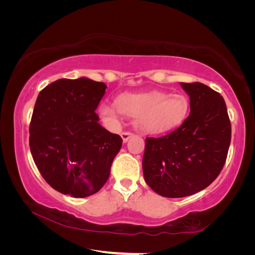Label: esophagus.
Masks as SVG:
<instances>
[{"label":"esophagus","instance_id":"esophagus-1","mask_svg":"<svg viewBox=\"0 0 255 255\" xmlns=\"http://www.w3.org/2000/svg\"><path fill=\"white\" fill-rule=\"evenodd\" d=\"M133 136L132 132H128V131H125V132H122V138H123V141L124 143H126V141H128V139L130 137Z\"/></svg>","mask_w":255,"mask_h":255}]
</instances>
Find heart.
Segmentation results:
<instances>
[{
  "label": "heart",
  "mask_w": 255,
  "mask_h": 255,
  "mask_svg": "<svg viewBox=\"0 0 255 255\" xmlns=\"http://www.w3.org/2000/svg\"><path fill=\"white\" fill-rule=\"evenodd\" d=\"M189 99L180 93L164 91L127 93L117 98L116 103L103 102L99 114L108 124H117L122 114L133 117L135 127L145 133L167 132L181 126L188 117Z\"/></svg>",
  "instance_id": "heart-1"
}]
</instances>
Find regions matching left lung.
I'll return each mask as SVG.
<instances>
[{"label":"left lung","mask_w":255,"mask_h":255,"mask_svg":"<svg viewBox=\"0 0 255 255\" xmlns=\"http://www.w3.org/2000/svg\"><path fill=\"white\" fill-rule=\"evenodd\" d=\"M190 98V115L179 128L159 138L147 137L143 157L146 183L159 196L188 197L221 173L231 144L226 103L199 82L180 83Z\"/></svg>","instance_id":"8db88e82"}]
</instances>
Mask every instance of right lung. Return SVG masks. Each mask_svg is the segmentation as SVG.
<instances>
[{"label":"right lung","instance_id":"right-lung-1","mask_svg":"<svg viewBox=\"0 0 255 255\" xmlns=\"http://www.w3.org/2000/svg\"><path fill=\"white\" fill-rule=\"evenodd\" d=\"M107 85L86 77L60 79L38 94L29 145L42 178L63 195L97 193L110 175L123 139L99 124Z\"/></svg>","mask_w":255,"mask_h":255}]
</instances>
